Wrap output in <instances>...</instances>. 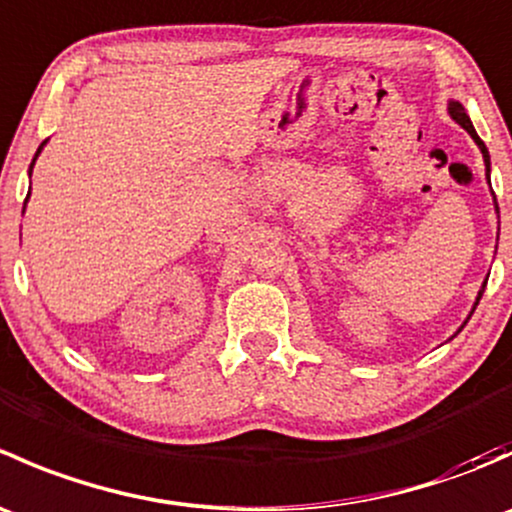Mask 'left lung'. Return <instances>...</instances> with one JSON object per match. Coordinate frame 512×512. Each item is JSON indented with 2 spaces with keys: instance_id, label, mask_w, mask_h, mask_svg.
I'll use <instances>...</instances> for the list:
<instances>
[{
  "instance_id": "8db88e82",
  "label": "left lung",
  "mask_w": 512,
  "mask_h": 512,
  "mask_svg": "<svg viewBox=\"0 0 512 512\" xmlns=\"http://www.w3.org/2000/svg\"><path fill=\"white\" fill-rule=\"evenodd\" d=\"M448 113H451V118L456 123H461L463 128H466L468 131V136L473 138V141H476V146L480 148V153H483V160H485V170H488L490 173V156H488V148H485V143L480 141L478 138V133H476V128H473V123H471V118H468V113H466V108L461 106V103L458 101H451L448 103ZM495 210H498V205H495ZM483 289H485V282H483V287H480V292H478V297H476V304L480 302V297H483ZM476 309V307H473Z\"/></svg>"
}]
</instances>
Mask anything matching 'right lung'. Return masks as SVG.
<instances>
[{
    "label": "right lung",
    "mask_w": 512,
    "mask_h": 512,
    "mask_svg": "<svg viewBox=\"0 0 512 512\" xmlns=\"http://www.w3.org/2000/svg\"><path fill=\"white\" fill-rule=\"evenodd\" d=\"M41 148H44V143H41V146H39V151H36V156H39V153H41ZM36 156H34V160H36ZM34 165V163H32Z\"/></svg>",
    "instance_id": "right-lung-1"
}]
</instances>
